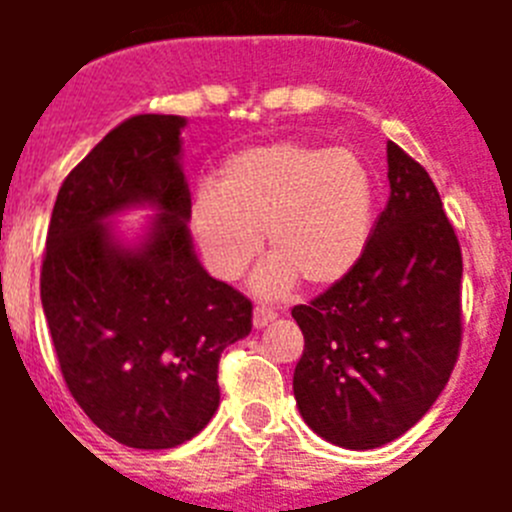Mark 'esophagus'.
<instances>
[{
  "instance_id": "34e87169",
  "label": "esophagus",
  "mask_w": 512,
  "mask_h": 512,
  "mask_svg": "<svg viewBox=\"0 0 512 512\" xmlns=\"http://www.w3.org/2000/svg\"><path fill=\"white\" fill-rule=\"evenodd\" d=\"M274 318H277V312L274 310H266V307H256L253 310V328H266L269 323H274Z\"/></svg>"
}]
</instances>
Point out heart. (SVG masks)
Wrapping results in <instances>:
<instances>
[{
    "label": "heart",
    "instance_id": "obj_1",
    "mask_svg": "<svg viewBox=\"0 0 512 512\" xmlns=\"http://www.w3.org/2000/svg\"><path fill=\"white\" fill-rule=\"evenodd\" d=\"M377 223V179L351 148L279 140L238 151L220 166L215 187L189 205V230L207 269L233 282L261 251L271 259L253 287L277 297L300 282L341 284L364 261Z\"/></svg>",
    "mask_w": 512,
    "mask_h": 512
}]
</instances>
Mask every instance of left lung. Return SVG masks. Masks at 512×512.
I'll use <instances>...</instances> for the list:
<instances>
[{
	"mask_svg": "<svg viewBox=\"0 0 512 512\" xmlns=\"http://www.w3.org/2000/svg\"><path fill=\"white\" fill-rule=\"evenodd\" d=\"M390 202L364 261L292 318L305 336L292 390L302 420L341 449H379L443 392L461 341V251L436 184L387 143Z\"/></svg>",
	"mask_w": 512,
	"mask_h": 512,
	"instance_id": "8db88e82",
	"label": "left lung"
}]
</instances>
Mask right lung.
I'll use <instances>...</instances> for the list:
<instances>
[{
  "label": "right lung",
  "instance_id": "1",
  "mask_svg": "<svg viewBox=\"0 0 512 512\" xmlns=\"http://www.w3.org/2000/svg\"><path fill=\"white\" fill-rule=\"evenodd\" d=\"M179 115L117 125L66 176L45 241L40 302L81 410L130 449H171L220 405L217 361L251 333V302L207 274L189 233ZM152 217L135 236L114 223Z\"/></svg>",
  "mask_w": 512,
  "mask_h": 512
}]
</instances>
